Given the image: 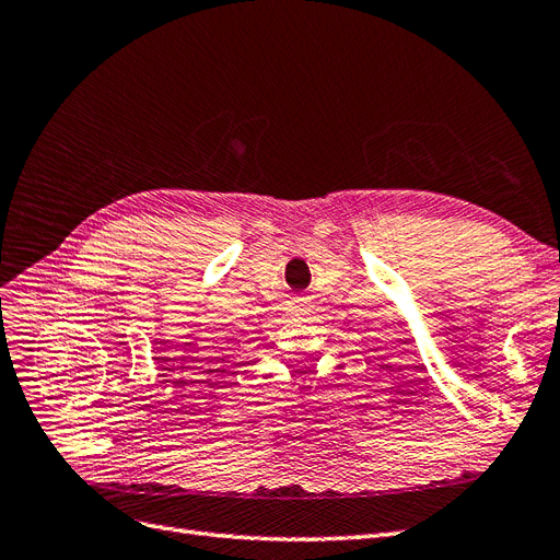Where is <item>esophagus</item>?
Returning a JSON list of instances; mask_svg holds the SVG:
<instances>
[{
    "label": "esophagus",
    "instance_id": "obj_1",
    "mask_svg": "<svg viewBox=\"0 0 560 560\" xmlns=\"http://www.w3.org/2000/svg\"><path fill=\"white\" fill-rule=\"evenodd\" d=\"M290 308H292L294 315H308L311 313V303H308V299H296V301L290 303Z\"/></svg>",
    "mask_w": 560,
    "mask_h": 560
}]
</instances>
